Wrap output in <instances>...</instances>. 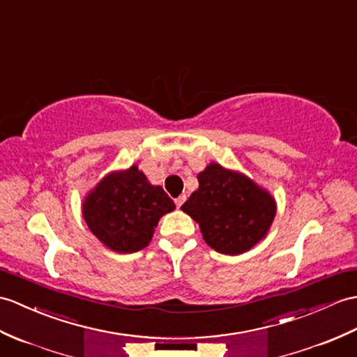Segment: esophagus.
Segmentation results:
<instances>
[{"instance_id":"esophagus-1","label":"esophagus","mask_w":357,"mask_h":357,"mask_svg":"<svg viewBox=\"0 0 357 357\" xmlns=\"http://www.w3.org/2000/svg\"><path fill=\"white\" fill-rule=\"evenodd\" d=\"M185 199H187V197H185L184 195H182V196H179V197H176V199H175V204H176V206H178V208H179V206H181L182 204H184V202H185Z\"/></svg>"}]
</instances>
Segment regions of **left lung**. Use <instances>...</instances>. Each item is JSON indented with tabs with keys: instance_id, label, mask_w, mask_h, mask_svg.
I'll list each match as a JSON object with an SVG mask.
<instances>
[{
	"instance_id": "1",
	"label": "left lung",
	"mask_w": 357,
	"mask_h": 357,
	"mask_svg": "<svg viewBox=\"0 0 357 357\" xmlns=\"http://www.w3.org/2000/svg\"><path fill=\"white\" fill-rule=\"evenodd\" d=\"M199 187L181 210L192 218L214 251L240 255L268 236L277 202L242 172L210 162L197 173Z\"/></svg>"
}]
</instances>
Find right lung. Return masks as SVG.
Segmentation results:
<instances>
[{"label":"right lung","instance_id":"obj_1","mask_svg":"<svg viewBox=\"0 0 357 357\" xmlns=\"http://www.w3.org/2000/svg\"><path fill=\"white\" fill-rule=\"evenodd\" d=\"M173 210L175 204L162 187L152 185L137 164L107 173L82 202L91 233L119 254L144 250L160 219Z\"/></svg>","mask_w":357,"mask_h":357}]
</instances>
